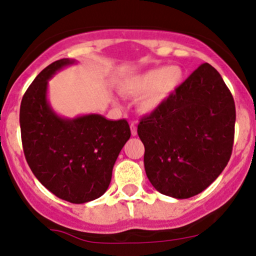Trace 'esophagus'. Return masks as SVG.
<instances>
[{"label": "esophagus", "mask_w": 256, "mask_h": 256, "mask_svg": "<svg viewBox=\"0 0 256 256\" xmlns=\"http://www.w3.org/2000/svg\"><path fill=\"white\" fill-rule=\"evenodd\" d=\"M130 128H131L132 136H136V134H137V128H136V125H134V122H131Z\"/></svg>", "instance_id": "1"}]
</instances>
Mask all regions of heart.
Segmentation results:
<instances>
[{
  "mask_svg": "<svg viewBox=\"0 0 256 256\" xmlns=\"http://www.w3.org/2000/svg\"><path fill=\"white\" fill-rule=\"evenodd\" d=\"M183 78L178 66L158 67L125 78L120 83V91L128 98H137L138 110L152 113L176 92Z\"/></svg>",
  "mask_w": 256,
  "mask_h": 256,
  "instance_id": "b5f03b06",
  "label": "heart"
}]
</instances>
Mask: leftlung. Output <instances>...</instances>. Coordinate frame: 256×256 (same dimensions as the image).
Returning <instances> with one entry per match:
<instances>
[{
    "label": "left lung",
    "mask_w": 256,
    "mask_h": 256,
    "mask_svg": "<svg viewBox=\"0 0 256 256\" xmlns=\"http://www.w3.org/2000/svg\"><path fill=\"white\" fill-rule=\"evenodd\" d=\"M234 122L230 90L213 66L201 64L138 125L152 186L174 198L207 189L230 160Z\"/></svg>",
    "instance_id": "obj_1"
}]
</instances>
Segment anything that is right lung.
<instances>
[{"mask_svg":"<svg viewBox=\"0 0 256 256\" xmlns=\"http://www.w3.org/2000/svg\"><path fill=\"white\" fill-rule=\"evenodd\" d=\"M74 64L61 58L34 78L20 104V128L26 161L43 186L64 201L85 204L107 192L131 131L125 119L95 113L66 118L52 110L49 79Z\"/></svg>","mask_w":256,"mask_h":256,"instance_id":"obj_1","label":"right lung"}]
</instances>
